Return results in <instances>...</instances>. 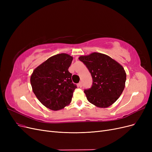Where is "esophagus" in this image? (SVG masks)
Listing matches in <instances>:
<instances>
[{
  "label": "esophagus",
  "mask_w": 152,
  "mask_h": 152,
  "mask_svg": "<svg viewBox=\"0 0 152 152\" xmlns=\"http://www.w3.org/2000/svg\"><path fill=\"white\" fill-rule=\"evenodd\" d=\"M78 86H79V87H82V82H80L79 84H78Z\"/></svg>",
  "instance_id": "34e87169"
}]
</instances>
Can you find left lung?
Segmentation results:
<instances>
[{
  "instance_id": "left-lung-1",
  "label": "left lung",
  "mask_w": 152,
  "mask_h": 152,
  "mask_svg": "<svg viewBox=\"0 0 152 152\" xmlns=\"http://www.w3.org/2000/svg\"><path fill=\"white\" fill-rule=\"evenodd\" d=\"M93 78V85L84 90L87 100L96 107L107 108L120 97L125 87L126 73L124 68L107 55L93 53L81 56Z\"/></svg>"
}]
</instances>
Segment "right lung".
Instances as JSON below:
<instances>
[{
    "label": "right lung",
    "mask_w": 152,
    "mask_h": 152,
    "mask_svg": "<svg viewBox=\"0 0 152 152\" xmlns=\"http://www.w3.org/2000/svg\"><path fill=\"white\" fill-rule=\"evenodd\" d=\"M73 57L65 53L54 55L34 70L30 77L32 90L39 102L48 108L61 110L68 105L77 86L69 72Z\"/></svg>",
    "instance_id": "obj_1"
}]
</instances>
